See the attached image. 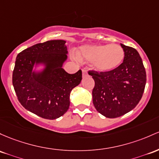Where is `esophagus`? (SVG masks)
<instances>
[{
	"instance_id": "1",
	"label": "esophagus",
	"mask_w": 159,
	"mask_h": 159,
	"mask_svg": "<svg viewBox=\"0 0 159 159\" xmlns=\"http://www.w3.org/2000/svg\"><path fill=\"white\" fill-rule=\"evenodd\" d=\"M82 75H83V77H86L88 75V71L85 70V69H82Z\"/></svg>"
}]
</instances>
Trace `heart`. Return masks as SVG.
Instances as JSON below:
<instances>
[{
	"label": "heart",
	"mask_w": 159,
	"mask_h": 159,
	"mask_svg": "<svg viewBox=\"0 0 159 159\" xmlns=\"http://www.w3.org/2000/svg\"><path fill=\"white\" fill-rule=\"evenodd\" d=\"M78 56L90 61L96 70L109 71L121 65L125 58V50L118 44L84 45L78 50Z\"/></svg>",
	"instance_id": "obj_1"
}]
</instances>
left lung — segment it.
Segmentation results:
<instances>
[{"label": "left lung", "mask_w": 159, "mask_h": 159, "mask_svg": "<svg viewBox=\"0 0 159 159\" xmlns=\"http://www.w3.org/2000/svg\"><path fill=\"white\" fill-rule=\"evenodd\" d=\"M123 62L114 70H89L95 85L92 91L95 109L106 118H118L137 106L143 94L146 73L137 50L121 43Z\"/></svg>", "instance_id": "8db88e82"}]
</instances>
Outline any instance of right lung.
Returning a JSON list of instances; mask_svg holds the SVG:
<instances>
[{
  "mask_svg": "<svg viewBox=\"0 0 159 159\" xmlns=\"http://www.w3.org/2000/svg\"><path fill=\"white\" fill-rule=\"evenodd\" d=\"M66 53V41L53 40L33 45L16 57L13 85L17 99L25 109L45 119L65 114L70 105L71 90L82 79L81 69L69 74L62 68ZM35 61L47 64L42 74L31 72Z\"/></svg>",
  "mask_w": 159,
  "mask_h": 159,
  "instance_id": "obj_1",
  "label": "right lung"
}]
</instances>
